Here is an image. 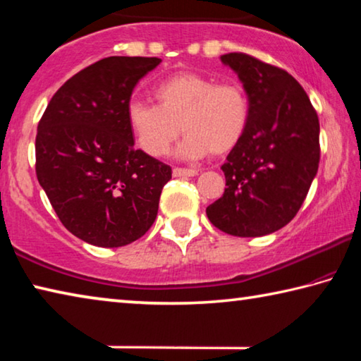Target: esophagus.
<instances>
[{"mask_svg": "<svg viewBox=\"0 0 361 361\" xmlns=\"http://www.w3.org/2000/svg\"><path fill=\"white\" fill-rule=\"evenodd\" d=\"M194 175H197V170L195 169H183V167L173 169V176H194Z\"/></svg>", "mask_w": 361, "mask_h": 361, "instance_id": "34e87169", "label": "esophagus"}]
</instances>
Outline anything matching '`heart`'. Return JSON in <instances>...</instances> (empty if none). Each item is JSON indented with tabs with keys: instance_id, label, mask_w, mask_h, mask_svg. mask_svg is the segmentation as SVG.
<instances>
[{
	"instance_id": "1",
	"label": "heart",
	"mask_w": 361,
	"mask_h": 361,
	"mask_svg": "<svg viewBox=\"0 0 361 361\" xmlns=\"http://www.w3.org/2000/svg\"><path fill=\"white\" fill-rule=\"evenodd\" d=\"M157 105L133 100L127 106V122L137 145L146 154L162 157L175 140L186 133L180 152L199 159L226 154L245 135L252 103L237 81L218 82L215 78L183 71L159 82Z\"/></svg>"
}]
</instances>
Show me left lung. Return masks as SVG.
Returning a JSON list of instances; mask_svg holds the SVG:
<instances>
[{"mask_svg": "<svg viewBox=\"0 0 361 361\" xmlns=\"http://www.w3.org/2000/svg\"><path fill=\"white\" fill-rule=\"evenodd\" d=\"M252 103L245 135L228 154L224 194L207 207L226 234L261 237L288 224L301 209L320 162V122L288 71L243 52L221 56Z\"/></svg>", "mask_w": 361, "mask_h": 361, "instance_id": "8db88e82", "label": "left lung"}]
</instances>
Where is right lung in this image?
<instances>
[{"mask_svg": "<svg viewBox=\"0 0 361 361\" xmlns=\"http://www.w3.org/2000/svg\"><path fill=\"white\" fill-rule=\"evenodd\" d=\"M157 57H106L71 76L49 102L36 133V176L78 239L124 247L154 223L172 169L133 148L127 106Z\"/></svg>", "mask_w": 361, "mask_h": 361, "instance_id": "1", "label": "right lung"}]
</instances>
